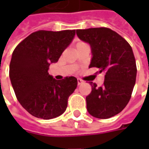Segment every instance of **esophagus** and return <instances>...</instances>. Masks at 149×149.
<instances>
[{"instance_id": "obj_1", "label": "esophagus", "mask_w": 149, "mask_h": 149, "mask_svg": "<svg viewBox=\"0 0 149 149\" xmlns=\"http://www.w3.org/2000/svg\"><path fill=\"white\" fill-rule=\"evenodd\" d=\"M77 82H78V84H79V85H80V84H82L84 83V81L83 79H78Z\"/></svg>"}]
</instances>
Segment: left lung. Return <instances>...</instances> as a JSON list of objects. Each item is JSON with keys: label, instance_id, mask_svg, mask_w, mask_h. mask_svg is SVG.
<instances>
[{"label": "left lung", "instance_id": "1", "mask_svg": "<svg viewBox=\"0 0 149 149\" xmlns=\"http://www.w3.org/2000/svg\"><path fill=\"white\" fill-rule=\"evenodd\" d=\"M78 37L90 45L92 60L89 68L104 73L101 87L90 82L91 93L86 97L87 110L93 117L109 118L123 110L130 100L137 75L132 47L127 40L109 28L76 31Z\"/></svg>", "mask_w": 149, "mask_h": 149}]
</instances>
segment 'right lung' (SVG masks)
I'll return each mask as SVG.
<instances>
[{
  "instance_id": "right-lung-1",
  "label": "right lung",
  "mask_w": 149,
  "mask_h": 149,
  "mask_svg": "<svg viewBox=\"0 0 149 149\" xmlns=\"http://www.w3.org/2000/svg\"><path fill=\"white\" fill-rule=\"evenodd\" d=\"M74 35L75 30L33 32L12 53L10 82L21 106L35 117L50 119L65 111L77 79L70 76L56 80L48 70L51 63L59 60Z\"/></svg>"
}]
</instances>
